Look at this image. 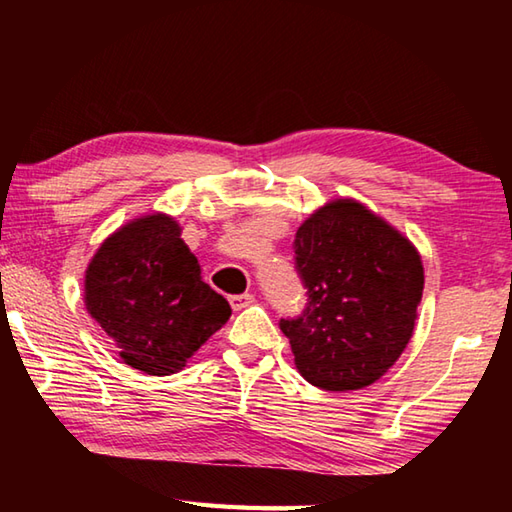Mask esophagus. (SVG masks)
I'll return each mask as SVG.
<instances>
[{
	"mask_svg": "<svg viewBox=\"0 0 512 512\" xmlns=\"http://www.w3.org/2000/svg\"><path fill=\"white\" fill-rule=\"evenodd\" d=\"M253 302H255L253 293H239V296H230V305H232V309H235V311L246 309V307L253 305Z\"/></svg>",
	"mask_w": 512,
	"mask_h": 512,
	"instance_id": "34e87169",
	"label": "esophagus"
}]
</instances>
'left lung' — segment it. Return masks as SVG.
Here are the masks:
<instances>
[{
	"mask_svg": "<svg viewBox=\"0 0 512 512\" xmlns=\"http://www.w3.org/2000/svg\"><path fill=\"white\" fill-rule=\"evenodd\" d=\"M307 307L282 318L296 368L309 384L345 393L370 386L411 341L424 289L418 250L352 198H336L293 241Z\"/></svg>",
	"mask_w": 512,
	"mask_h": 512,
	"instance_id": "1",
	"label": "left lung"
}]
</instances>
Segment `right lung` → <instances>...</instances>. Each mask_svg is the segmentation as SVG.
Returning a JSON list of instances; mask_svg holds the SVG:
<instances>
[{"label": "right lung", "instance_id": "add662e5", "mask_svg": "<svg viewBox=\"0 0 512 512\" xmlns=\"http://www.w3.org/2000/svg\"><path fill=\"white\" fill-rule=\"evenodd\" d=\"M85 307L124 363L173 375L225 325L232 309L203 282L201 266L167 214L121 225L85 271Z\"/></svg>", "mask_w": 512, "mask_h": 512}]
</instances>
